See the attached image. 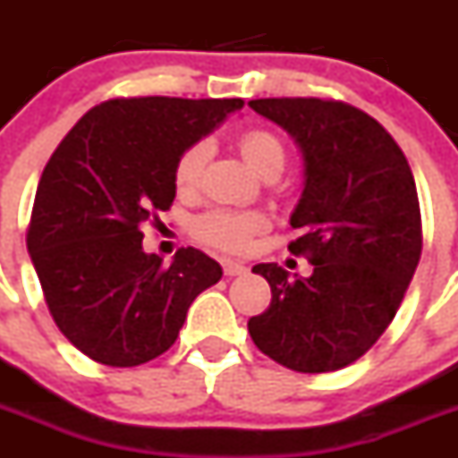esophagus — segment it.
<instances>
[{
	"mask_svg": "<svg viewBox=\"0 0 458 458\" xmlns=\"http://www.w3.org/2000/svg\"><path fill=\"white\" fill-rule=\"evenodd\" d=\"M222 268H225L226 277H236V275L248 273V266L242 264V261H233V259H225V261H222Z\"/></svg>",
	"mask_w": 458,
	"mask_h": 458,
	"instance_id": "esophagus-1",
	"label": "esophagus"
}]
</instances>
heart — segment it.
I'll use <instances>...</instances> for the list:
<instances>
[{
  "mask_svg": "<svg viewBox=\"0 0 458 458\" xmlns=\"http://www.w3.org/2000/svg\"><path fill=\"white\" fill-rule=\"evenodd\" d=\"M241 156L257 174L282 172L284 169L286 151L284 144L268 131H248L238 140ZM208 160V144L194 141L185 148L174 167V183L181 192H188L199 183L204 165ZM266 220L257 213H233V210H210L194 222V233L204 242L229 252H242L250 248L252 233L261 232Z\"/></svg>",
  "mask_w": 458,
  "mask_h": 458,
  "instance_id": "obj_1",
  "label": "heart"
}]
</instances>
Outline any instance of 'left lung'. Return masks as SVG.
<instances>
[{"label":"left lung","instance_id":"obj_1","mask_svg":"<svg viewBox=\"0 0 458 458\" xmlns=\"http://www.w3.org/2000/svg\"><path fill=\"white\" fill-rule=\"evenodd\" d=\"M250 107L289 132L302 156V194L291 213L310 277L277 264L252 273L270 307L248 321L261 353L302 374L351 365L386 333L422 254L415 179L390 132L339 100L259 98Z\"/></svg>","mask_w":458,"mask_h":458}]
</instances>
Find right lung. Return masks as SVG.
Instances as JSON below:
<instances>
[{
	"label": "right lung",
	"mask_w": 458,
	"mask_h": 458,
	"mask_svg": "<svg viewBox=\"0 0 458 458\" xmlns=\"http://www.w3.org/2000/svg\"><path fill=\"white\" fill-rule=\"evenodd\" d=\"M241 98H116L96 105L52 153L27 250L64 337L100 365L135 367L176 342L192 301L222 266L194 248L172 264L141 248L144 225L176 197L181 153Z\"/></svg>",
	"instance_id": "1"
}]
</instances>
